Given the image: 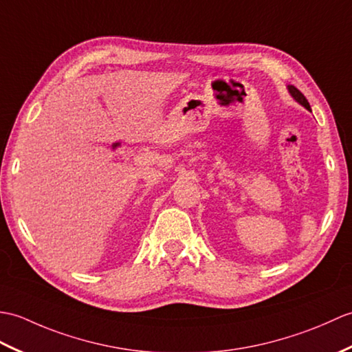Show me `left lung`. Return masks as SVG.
<instances>
[{"mask_svg": "<svg viewBox=\"0 0 352 352\" xmlns=\"http://www.w3.org/2000/svg\"><path fill=\"white\" fill-rule=\"evenodd\" d=\"M287 89H289V91H291V95H292V98L296 100V102H300L304 108H307V110H310V105H309V102H307L306 96H304L298 89L294 87V85H287ZM310 111H311V110H310Z\"/></svg>", "mask_w": 352, "mask_h": 352, "instance_id": "obj_1", "label": "left lung"}]
</instances>
